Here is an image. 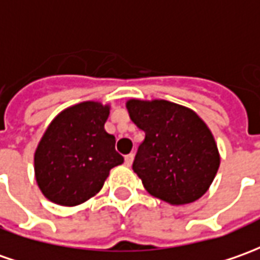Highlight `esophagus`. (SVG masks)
<instances>
[{
  "instance_id": "obj_1",
  "label": "esophagus",
  "mask_w": 260,
  "mask_h": 260,
  "mask_svg": "<svg viewBox=\"0 0 260 260\" xmlns=\"http://www.w3.org/2000/svg\"><path fill=\"white\" fill-rule=\"evenodd\" d=\"M134 153H129V155H126L125 156V164H126V167H131L132 165V162H134Z\"/></svg>"
}]
</instances>
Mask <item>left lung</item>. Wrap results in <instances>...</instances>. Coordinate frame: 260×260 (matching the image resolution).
I'll return each mask as SVG.
<instances>
[{
  "label": "left lung",
  "instance_id": "obj_1",
  "mask_svg": "<svg viewBox=\"0 0 260 260\" xmlns=\"http://www.w3.org/2000/svg\"><path fill=\"white\" fill-rule=\"evenodd\" d=\"M132 122L145 132L134 172L152 197L171 205L195 202L218 172V146L206 123L189 109L164 100L126 102Z\"/></svg>",
  "mask_w": 260,
  "mask_h": 260
}]
</instances>
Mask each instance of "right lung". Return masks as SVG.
<instances>
[{
    "label": "right lung",
    "instance_id": "obj_1",
    "mask_svg": "<svg viewBox=\"0 0 260 260\" xmlns=\"http://www.w3.org/2000/svg\"><path fill=\"white\" fill-rule=\"evenodd\" d=\"M109 107L86 101L63 109L37 146L35 178L44 197L75 206L96 195L109 171L123 162L115 137L104 129Z\"/></svg>",
    "mask_w": 260,
    "mask_h": 260
}]
</instances>
